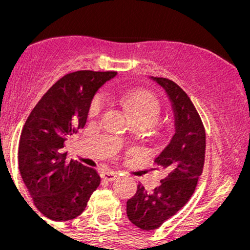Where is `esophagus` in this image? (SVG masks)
Returning <instances> with one entry per match:
<instances>
[{"instance_id": "1", "label": "esophagus", "mask_w": 250, "mask_h": 250, "mask_svg": "<svg viewBox=\"0 0 250 250\" xmlns=\"http://www.w3.org/2000/svg\"><path fill=\"white\" fill-rule=\"evenodd\" d=\"M117 176L116 171L110 170V169H104V170L101 173V177L103 180H107V181H113L115 180V177Z\"/></svg>"}]
</instances>
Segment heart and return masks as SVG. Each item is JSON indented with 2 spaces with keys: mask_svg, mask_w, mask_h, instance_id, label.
Returning <instances> with one entry per match:
<instances>
[{
  "mask_svg": "<svg viewBox=\"0 0 250 250\" xmlns=\"http://www.w3.org/2000/svg\"><path fill=\"white\" fill-rule=\"evenodd\" d=\"M122 104L128 110L135 127L148 129L159 121L161 115V104L156 96L148 91H136L125 94L121 97ZM104 107V97L97 95L89 108V115L95 117L100 115Z\"/></svg>",
  "mask_w": 250,
  "mask_h": 250,
  "instance_id": "obj_1",
  "label": "heart"
}]
</instances>
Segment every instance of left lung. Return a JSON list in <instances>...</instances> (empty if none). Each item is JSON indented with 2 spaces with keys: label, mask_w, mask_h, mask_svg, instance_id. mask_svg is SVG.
<instances>
[{
  "label": "left lung",
  "mask_w": 250,
  "mask_h": 250,
  "mask_svg": "<svg viewBox=\"0 0 250 250\" xmlns=\"http://www.w3.org/2000/svg\"><path fill=\"white\" fill-rule=\"evenodd\" d=\"M167 94L174 113L175 131L165 149L155 157L157 169L166 174L151 193L142 185L127 201V216L143 230H154L180 210L196 188L205 165L206 131L187 94L165 77H149Z\"/></svg>",
  "instance_id": "8db88e82"
}]
</instances>
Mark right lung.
I'll list each match as a JSON object with an SVG mask.
<instances>
[{
    "instance_id": "obj_1",
    "label": "right lung",
    "mask_w": 250,
    "mask_h": 250,
    "mask_svg": "<svg viewBox=\"0 0 250 250\" xmlns=\"http://www.w3.org/2000/svg\"><path fill=\"white\" fill-rule=\"evenodd\" d=\"M116 71L79 70L60 79L25 121L19 143V168L36 208L48 219H75L100 185L95 169L68 161L65 141L84 127L91 101Z\"/></svg>"
}]
</instances>
